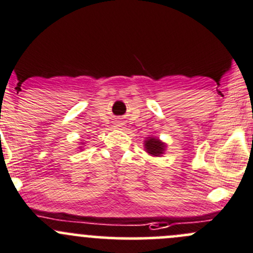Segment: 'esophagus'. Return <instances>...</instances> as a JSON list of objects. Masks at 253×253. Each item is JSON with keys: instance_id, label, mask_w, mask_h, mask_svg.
I'll list each match as a JSON object with an SVG mask.
<instances>
[{"instance_id": "obj_1", "label": "esophagus", "mask_w": 253, "mask_h": 253, "mask_svg": "<svg viewBox=\"0 0 253 253\" xmlns=\"http://www.w3.org/2000/svg\"><path fill=\"white\" fill-rule=\"evenodd\" d=\"M116 125H117V126H119V127H121V126H122V124H121V122H120V121H117V124H116Z\"/></svg>"}]
</instances>
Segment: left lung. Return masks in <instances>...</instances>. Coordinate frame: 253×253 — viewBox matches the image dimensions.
<instances>
[{
    "label": "left lung",
    "instance_id": "left-lung-1",
    "mask_svg": "<svg viewBox=\"0 0 253 253\" xmlns=\"http://www.w3.org/2000/svg\"><path fill=\"white\" fill-rule=\"evenodd\" d=\"M168 144L165 142L160 141L158 137L150 136L147 137L144 141V149L152 157H163V154H165V150H167Z\"/></svg>",
    "mask_w": 253,
    "mask_h": 253
}]
</instances>
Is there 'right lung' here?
<instances>
[{
  "label": "right lung",
  "instance_id": "right-lung-1",
  "mask_svg": "<svg viewBox=\"0 0 253 253\" xmlns=\"http://www.w3.org/2000/svg\"><path fill=\"white\" fill-rule=\"evenodd\" d=\"M83 144H84V143H82V142H81V145H79V147H78L79 149H83V147H82V145H83Z\"/></svg>",
  "mask_w": 253,
  "mask_h": 253
}]
</instances>
